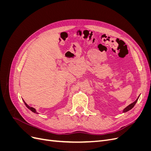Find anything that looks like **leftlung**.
<instances>
[{"instance_id":"obj_1","label":"left lung","mask_w":151,"mask_h":151,"mask_svg":"<svg viewBox=\"0 0 151 151\" xmlns=\"http://www.w3.org/2000/svg\"><path fill=\"white\" fill-rule=\"evenodd\" d=\"M138 99H139V98L137 99L134 102V103H131L130 104H129V106H128L127 107H126L124 109H123V113H125V112H127V111H129L130 109H131L132 108H133L134 106H135V103H137V100H138Z\"/></svg>"}]
</instances>
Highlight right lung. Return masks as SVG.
<instances>
[{
	"instance_id": "1",
	"label": "right lung",
	"mask_w": 151,
	"mask_h": 151,
	"mask_svg": "<svg viewBox=\"0 0 151 151\" xmlns=\"http://www.w3.org/2000/svg\"><path fill=\"white\" fill-rule=\"evenodd\" d=\"M24 104H25V105H26V107L27 108H28V109H30V110L31 111H33V113H38L37 112H36V109L34 108H32V107H30V106H28V104H27L25 102H24Z\"/></svg>"
}]
</instances>
